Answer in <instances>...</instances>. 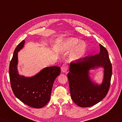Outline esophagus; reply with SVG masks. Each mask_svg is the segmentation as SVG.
I'll return each mask as SVG.
<instances>
[{"instance_id": "34e87169", "label": "esophagus", "mask_w": 122, "mask_h": 122, "mask_svg": "<svg viewBox=\"0 0 122 122\" xmlns=\"http://www.w3.org/2000/svg\"><path fill=\"white\" fill-rule=\"evenodd\" d=\"M68 66H68V64L67 63H64L62 65V66H61V70L62 72H66L68 70Z\"/></svg>"}]
</instances>
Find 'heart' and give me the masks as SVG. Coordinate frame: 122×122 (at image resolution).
Returning a JSON list of instances; mask_svg holds the SVG:
<instances>
[{"label": "heart", "instance_id": "obj_1", "mask_svg": "<svg viewBox=\"0 0 122 122\" xmlns=\"http://www.w3.org/2000/svg\"><path fill=\"white\" fill-rule=\"evenodd\" d=\"M87 45L85 43L73 37L68 38L62 43V51L63 52H71L69 56L71 61L79 62L84 58L87 52Z\"/></svg>", "mask_w": 122, "mask_h": 122}]
</instances>
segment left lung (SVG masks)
<instances>
[{"label":"left lung","instance_id":"obj_1","mask_svg":"<svg viewBox=\"0 0 122 122\" xmlns=\"http://www.w3.org/2000/svg\"><path fill=\"white\" fill-rule=\"evenodd\" d=\"M99 46V54L70 65L68 78L71 97L79 107L95 105L105 97L108 92L112 66L108 51L101 44ZM100 67L104 69V75L102 83L99 84L90 77V71Z\"/></svg>","mask_w":122,"mask_h":122}]
</instances>
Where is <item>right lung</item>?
<instances>
[{
	"label": "right lung",
	"instance_id": "add662e5",
	"mask_svg": "<svg viewBox=\"0 0 122 122\" xmlns=\"http://www.w3.org/2000/svg\"><path fill=\"white\" fill-rule=\"evenodd\" d=\"M24 40L14 52L9 64V78L15 96L27 105L35 108L45 106L50 101L55 79L60 75V68L53 66L44 68L35 75L26 77L19 73L18 52L24 46Z\"/></svg>",
	"mask_w": 122,
	"mask_h": 122
}]
</instances>
